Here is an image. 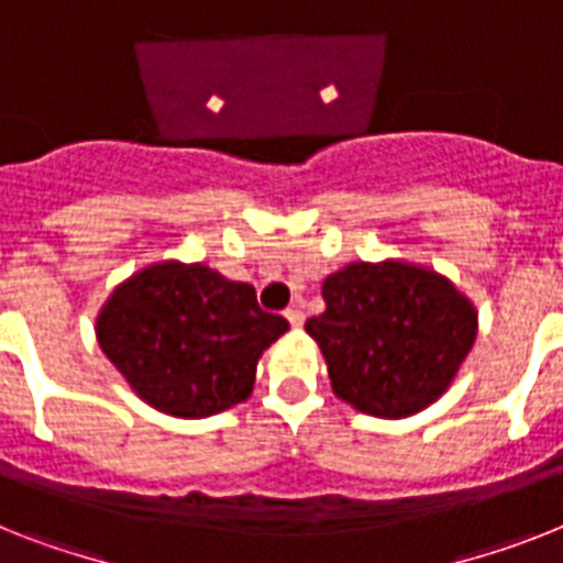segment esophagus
I'll return each instance as SVG.
<instances>
[{"instance_id": "obj_1", "label": "esophagus", "mask_w": 563, "mask_h": 563, "mask_svg": "<svg viewBox=\"0 0 563 563\" xmlns=\"http://www.w3.org/2000/svg\"><path fill=\"white\" fill-rule=\"evenodd\" d=\"M285 316H287V322H290L292 328H301V324H305V313H301L299 308H290Z\"/></svg>"}]
</instances>
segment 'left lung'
<instances>
[{"instance_id": "1", "label": "left lung", "mask_w": 563, "mask_h": 563, "mask_svg": "<svg viewBox=\"0 0 563 563\" xmlns=\"http://www.w3.org/2000/svg\"><path fill=\"white\" fill-rule=\"evenodd\" d=\"M322 296L324 313L305 331L328 362L333 394L371 417L429 408L475 345V305L429 267L354 262L324 278Z\"/></svg>"}]
</instances>
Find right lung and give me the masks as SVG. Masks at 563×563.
Instances as JSON below:
<instances>
[{"label": "right lung", "instance_id": "1", "mask_svg": "<svg viewBox=\"0 0 563 563\" xmlns=\"http://www.w3.org/2000/svg\"><path fill=\"white\" fill-rule=\"evenodd\" d=\"M287 328L244 282L161 262L114 287L97 316V342L143 402L201 420L253 394L255 365Z\"/></svg>", "mask_w": 563, "mask_h": 563}]
</instances>
